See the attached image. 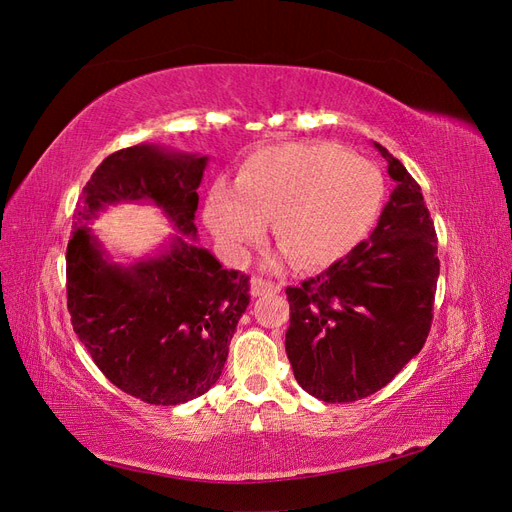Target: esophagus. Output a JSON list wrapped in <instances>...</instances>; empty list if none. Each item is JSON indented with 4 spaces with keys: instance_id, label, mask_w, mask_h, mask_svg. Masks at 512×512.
Returning a JSON list of instances; mask_svg holds the SVG:
<instances>
[{
    "instance_id": "1",
    "label": "esophagus",
    "mask_w": 512,
    "mask_h": 512,
    "mask_svg": "<svg viewBox=\"0 0 512 512\" xmlns=\"http://www.w3.org/2000/svg\"><path fill=\"white\" fill-rule=\"evenodd\" d=\"M282 284L277 282H269V280H262V277H254L250 282V292L252 297H262V294H269V292H280Z\"/></svg>"
}]
</instances>
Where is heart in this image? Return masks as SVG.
I'll return each mask as SVG.
<instances>
[{
    "instance_id": "obj_1",
    "label": "heart",
    "mask_w": 512,
    "mask_h": 512,
    "mask_svg": "<svg viewBox=\"0 0 512 512\" xmlns=\"http://www.w3.org/2000/svg\"><path fill=\"white\" fill-rule=\"evenodd\" d=\"M380 168L331 143H288L247 158L237 192L215 185L205 205L213 235L232 254L265 237L275 220L277 241L305 269L331 267L374 228L384 205Z\"/></svg>"
}]
</instances>
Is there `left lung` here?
<instances>
[{
	"label": "left lung",
	"instance_id": "left-lung-1",
	"mask_svg": "<svg viewBox=\"0 0 512 512\" xmlns=\"http://www.w3.org/2000/svg\"><path fill=\"white\" fill-rule=\"evenodd\" d=\"M374 147L397 183L376 230L327 271L286 288L294 378L329 404L389 384L421 352L433 318L440 260L421 185L380 143Z\"/></svg>",
	"mask_w": 512,
	"mask_h": 512
}]
</instances>
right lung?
I'll use <instances>...</instances> for the list:
<instances>
[{
    "label": "right lung",
    "instance_id": "right-lung-1",
    "mask_svg": "<svg viewBox=\"0 0 512 512\" xmlns=\"http://www.w3.org/2000/svg\"><path fill=\"white\" fill-rule=\"evenodd\" d=\"M207 156L134 145L102 160L74 213L66 252L74 333L117 389L156 406L207 393L250 305V277L198 247L194 213ZM151 202L182 232L153 257L119 266L88 222L108 204Z\"/></svg>",
    "mask_w": 512,
    "mask_h": 512
}]
</instances>
